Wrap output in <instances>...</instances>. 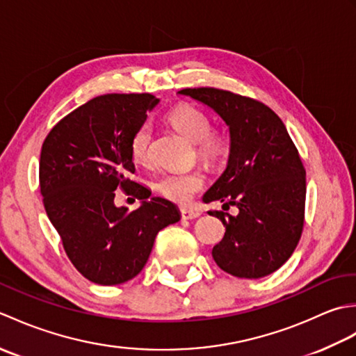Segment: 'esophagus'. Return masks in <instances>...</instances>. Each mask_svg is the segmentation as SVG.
<instances>
[{
	"instance_id": "1",
	"label": "esophagus",
	"mask_w": 356,
	"mask_h": 356,
	"mask_svg": "<svg viewBox=\"0 0 356 356\" xmlns=\"http://www.w3.org/2000/svg\"><path fill=\"white\" fill-rule=\"evenodd\" d=\"M180 216H182L184 220H193V218H197L200 213L191 208H180Z\"/></svg>"
}]
</instances>
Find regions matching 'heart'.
Listing matches in <instances>:
<instances>
[{"instance_id":"b5f03b06","label":"heart","mask_w":356,"mask_h":356,"mask_svg":"<svg viewBox=\"0 0 356 356\" xmlns=\"http://www.w3.org/2000/svg\"><path fill=\"white\" fill-rule=\"evenodd\" d=\"M174 130L195 143L197 156L208 165L218 163L229 153V138L220 130H211V118L205 111L190 104L174 107L168 116ZM151 153V127L143 124L131 138V156L138 163L148 162ZM205 186V177L199 171L166 174L156 182L157 193L176 203H188Z\"/></svg>"}]
</instances>
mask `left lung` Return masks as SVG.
Masks as SVG:
<instances>
[{
  "mask_svg": "<svg viewBox=\"0 0 356 356\" xmlns=\"http://www.w3.org/2000/svg\"><path fill=\"white\" fill-rule=\"evenodd\" d=\"M179 95L208 105L229 128L228 165L203 202L220 200L238 214L214 213L226 231L213 259L234 277H266L289 260L303 231L306 171L298 149L282 119L259 101L209 87Z\"/></svg>",
  "mask_w": 356,
  "mask_h": 356,
  "instance_id": "obj_1",
  "label": "left lung"
}]
</instances>
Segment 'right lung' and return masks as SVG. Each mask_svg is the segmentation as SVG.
Listing matches in <instances>:
<instances>
[{
	"label": "right lung",
	"instance_id": "1",
	"mask_svg": "<svg viewBox=\"0 0 356 356\" xmlns=\"http://www.w3.org/2000/svg\"><path fill=\"white\" fill-rule=\"evenodd\" d=\"M156 96L104 95L51 128L41 149L40 186L49 220L73 266L102 286L125 283L145 266L157 232L180 211L128 179L134 172L131 138L145 124ZM122 187L141 200L134 211L114 205Z\"/></svg>",
	"mask_w": 356,
	"mask_h": 356
}]
</instances>
